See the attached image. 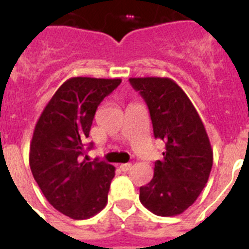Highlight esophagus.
Returning a JSON list of instances; mask_svg holds the SVG:
<instances>
[{"instance_id":"1","label":"esophagus","mask_w":249,"mask_h":249,"mask_svg":"<svg viewBox=\"0 0 249 249\" xmlns=\"http://www.w3.org/2000/svg\"><path fill=\"white\" fill-rule=\"evenodd\" d=\"M131 167H132L131 163H122L120 166V168H121V171H123V172H127V171H128Z\"/></svg>"}]
</instances>
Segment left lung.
<instances>
[{
  "label": "left lung",
  "instance_id": "8db88e82",
  "mask_svg": "<svg viewBox=\"0 0 249 249\" xmlns=\"http://www.w3.org/2000/svg\"><path fill=\"white\" fill-rule=\"evenodd\" d=\"M129 82L146 101L153 135L164 141L163 160L155 162L140 201L157 215L183 213L198 198L213 164L210 138L186 92L168 77H135Z\"/></svg>",
  "mask_w": 249,
  "mask_h": 249
}]
</instances>
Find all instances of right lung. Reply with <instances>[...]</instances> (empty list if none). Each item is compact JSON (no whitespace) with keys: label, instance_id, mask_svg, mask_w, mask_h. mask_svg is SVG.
<instances>
[{"label":"right lung","instance_id":"right-lung-1","mask_svg":"<svg viewBox=\"0 0 249 249\" xmlns=\"http://www.w3.org/2000/svg\"><path fill=\"white\" fill-rule=\"evenodd\" d=\"M121 81L68 78L35 126L28 158L31 172L50 204L72 219L91 218L107 204L116 168L105 162H89L82 156L98 105Z\"/></svg>","mask_w":249,"mask_h":249}]
</instances>
